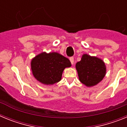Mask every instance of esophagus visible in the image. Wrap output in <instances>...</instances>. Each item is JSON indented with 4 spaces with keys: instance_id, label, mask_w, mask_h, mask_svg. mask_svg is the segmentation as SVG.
Segmentation results:
<instances>
[{
    "instance_id": "esophagus-1",
    "label": "esophagus",
    "mask_w": 127,
    "mask_h": 127,
    "mask_svg": "<svg viewBox=\"0 0 127 127\" xmlns=\"http://www.w3.org/2000/svg\"><path fill=\"white\" fill-rule=\"evenodd\" d=\"M69 60H70V62H71L72 65L74 64V58L73 57H70V58H69Z\"/></svg>"
}]
</instances>
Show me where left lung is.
<instances>
[{
    "mask_svg": "<svg viewBox=\"0 0 127 127\" xmlns=\"http://www.w3.org/2000/svg\"><path fill=\"white\" fill-rule=\"evenodd\" d=\"M76 68L79 81L88 87L97 85L106 72L105 64L100 58L87 54H84L81 61L76 63Z\"/></svg>",
    "mask_w": 127,
    "mask_h": 127,
    "instance_id": "1",
    "label": "left lung"
}]
</instances>
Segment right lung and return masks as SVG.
<instances>
[{"instance_id":"1","label":"right lung","mask_w":127,"mask_h":127,"mask_svg":"<svg viewBox=\"0 0 127 127\" xmlns=\"http://www.w3.org/2000/svg\"><path fill=\"white\" fill-rule=\"evenodd\" d=\"M70 66L68 58L56 52L41 53L31 61V69L35 78L46 85L60 81L65 68Z\"/></svg>"}]
</instances>
